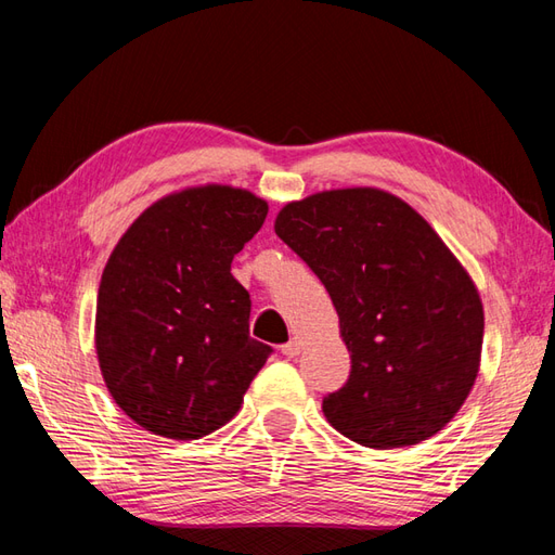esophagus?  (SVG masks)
Wrapping results in <instances>:
<instances>
[{
    "instance_id": "esophagus-1",
    "label": "esophagus",
    "mask_w": 555,
    "mask_h": 555,
    "mask_svg": "<svg viewBox=\"0 0 555 555\" xmlns=\"http://www.w3.org/2000/svg\"><path fill=\"white\" fill-rule=\"evenodd\" d=\"M300 350H302V346H300V340H298V338H291L288 344L281 346V352H284L286 358H296V356H300Z\"/></svg>"
}]
</instances>
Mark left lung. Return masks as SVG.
Segmentation results:
<instances>
[{
    "mask_svg": "<svg viewBox=\"0 0 555 555\" xmlns=\"http://www.w3.org/2000/svg\"><path fill=\"white\" fill-rule=\"evenodd\" d=\"M274 231L320 276L350 352L328 424L376 451L441 431L475 386L485 308L439 233L379 188L288 203Z\"/></svg>",
    "mask_w": 555,
    "mask_h": 555,
    "instance_id": "1",
    "label": "left lung"
}]
</instances>
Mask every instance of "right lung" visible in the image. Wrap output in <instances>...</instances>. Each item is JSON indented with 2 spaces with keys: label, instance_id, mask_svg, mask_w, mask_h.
I'll list each match as a JSON object with an SVG mask.
<instances>
[{
  "label": "right lung",
  "instance_id": "obj_1",
  "mask_svg": "<svg viewBox=\"0 0 555 555\" xmlns=\"http://www.w3.org/2000/svg\"><path fill=\"white\" fill-rule=\"evenodd\" d=\"M267 211L243 188H185L116 243L98 291L95 348L116 405L143 429L193 441L241 410L271 348L250 338V293L231 262Z\"/></svg>",
  "mask_w": 555,
  "mask_h": 555
}]
</instances>
